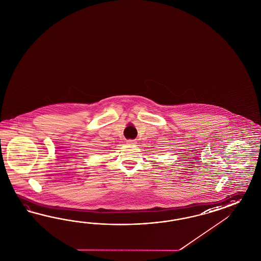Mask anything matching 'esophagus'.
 Wrapping results in <instances>:
<instances>
[{"instance_id":"obj_1","label":"esophagus","mask_w":261,"mask_h":261,"mask_svg":"<svg viewBox=\"0 0 261 261\" xmlns=\"http://www.w3.org/2000/svg\"><path fill=\"white\" fill-rule=\"evenodd\" d=\"M126 143L129 145H133V144H136V141L135 140H127Z\"/></svg>"}]
</instances>
